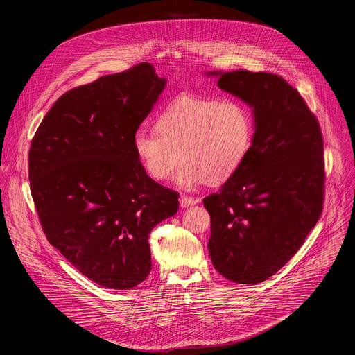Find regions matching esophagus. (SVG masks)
Wrapping results in <instances>:
<instances>
[{
	"label": "esophagus",
	"mask_w": 355,
	"mask_h": 355,
	"mask_svg": "<svg viewBox=\"0 0 355 355\" xmlns=\"http://www.w3.org/2000/svg\"><path fill=\"white\" fill-rule=\"evenodd\" d=\"M200 199H198V198H191V196H188V195H181L180 196V205L182 207V208H188V207H192V205H195V204H198Z\"/></svg>",
	"instance_id": "esophagus-1"
}]
</instances>
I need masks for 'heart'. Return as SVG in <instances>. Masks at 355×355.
Returning a JSON list of instances; mask_svg holds the SVG:
<instances>
[{
  "mask_svg": "<svg viewBox=\"0 0 355 355\" xmlns=\"http://www.w3.org/2000/svg\"><path fill=\"white\" fill-rule=\"evenodd\" d=\"M156 132L139 129L133 150L144 171L167 180L182 162L175 182L185 189L230 180L243 166L254 123L237 99L181 95L157 118Z\"/></svg>",
  "mask_w": 355,
  "mask_h": 355,
  "instance_id": "1",
  "label": "heart"
}]
</instances>
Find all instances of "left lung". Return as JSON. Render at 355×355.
<instances>
[{"label": "left lung", "mask_w": 355, "mask_h": 355, "mask_svg": "<svg viewBox=\"0 0 355 355\" xmlns=\"http://www.w3.org/2000/svg\"><path fill=\"white\" fill-rule=\"evenodd\" d=\"M252 108L254 137L239 171L204 199L214 267L237 284L279 271L318 223L324 198L323 137L300 94L271 73L212 71Z\"/></svg>", "instance_id": "left-lung-1"}]
</instances>
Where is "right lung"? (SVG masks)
<instances>
[{"instance_id": "obj_1", "label": "right lung", "mask_w": 355, "mask_h": 355, "mask_svg": "<svg viewBox=\"0 0 355 355\" xmlns=\"http://www.w3.org/2000/svg\"><path fill=\"white\" fill-rule=\"evenodd\" d=\"M166 78L150 63L63 94L29 150V181L49 243L83 275L130 289L151 270L148 234L178 211V193L151 180L133 150Z\"/></svg>"}]
</instances>
